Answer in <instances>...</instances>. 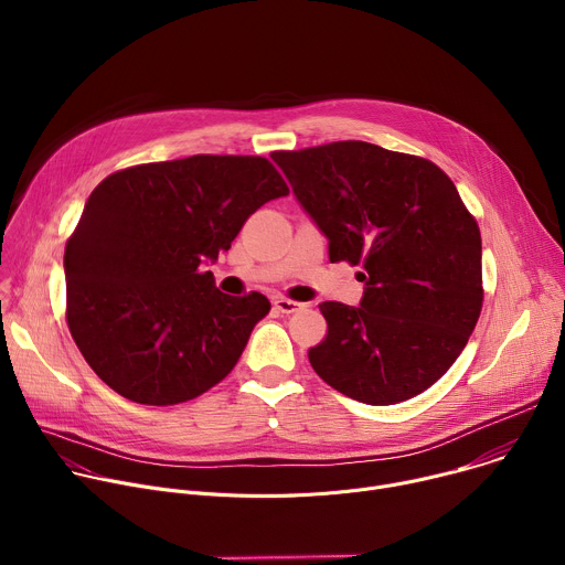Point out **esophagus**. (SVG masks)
<instances>
[{
  "label": "esophagus",
  "instance_id": "34e87169",
  "mask_svg": "<svg viewBox=\"0 0 565 565\" xmlns=\"http://www.w3.org/2000/svg\"><path fill=\"white\" fill-rule=\"evenodd\" d=\"M273 306L275 310H279L281 315H290V312H297L301 308V303L292 301V299H286V297H275L273 299Z\"/></svg>",
  "mask_w": 565,
  "mask_h": 565
}]
</instances>
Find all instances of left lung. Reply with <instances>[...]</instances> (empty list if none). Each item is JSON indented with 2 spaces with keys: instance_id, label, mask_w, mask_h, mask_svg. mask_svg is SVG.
I'll use <instances>...</instances> for the list:
<instances>
[{
  "instance_id": "1",
  "label": "left lung",
  "mask_w": 565,
  "mask_h": 565,
  "mask_svg": "<svg viewBox=\"0 0 565 565\" xmlns=\"http://www.w3.org/2000/svg\"><path fill=\"white\" fill-rule=\"evenodd\" d=\"M273 160L329 238V259L362 266L360 306L319 303L329 333L315 373L364 405H397L440 380L482 308L480 230L431 160L340 140Z\"/></svg>"
}]
</instances>
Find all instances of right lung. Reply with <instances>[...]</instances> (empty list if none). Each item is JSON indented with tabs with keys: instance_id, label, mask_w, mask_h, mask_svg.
<instances>
[{
	"instance_id": "obj_1",
	"label": "right lung",
	"mask_w": 565,
	"mask_h": 565,
	"mask_svg": "<svg viewBox=\"0 0 565 565\" xmlns=\"http://www.w3.org/2000/svg\"><path fill=\"white\" fill-rule=\"evenodd\" d=\"M268 158L196 153L107 177L66 241V324L96 375L168 407L218 384L270 301L232 297L216 262L250 214L286 196Z\"/></svg>"
}]
</instances>
